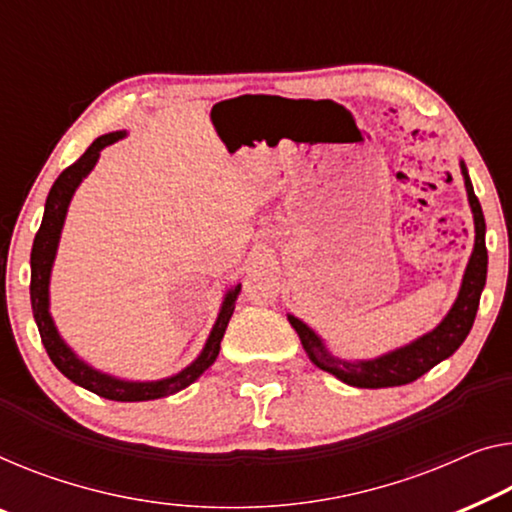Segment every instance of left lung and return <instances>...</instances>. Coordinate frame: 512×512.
Segmentation results:
<instances>
[{
    "instance_id": "obj_1",
    "label": "left lung",
    "mask_w": 512,
    "mask_h": 512,
    "mask_svg": "<svg viewBox=\"0 0 512 512\" xmlns=\"http://www.w3.org/2000/svg\"><path fill=\"white\" fill-rule=\"evenodd\" d=\"M460 170L464 177V188H467L469 207L474 213V250H471L469 264L464 269V278L457 292V299L448 310V315L427 331L421 338H416L409 345L393 349V352L381 354L368 361H347V358L335 356L326 342L310 329L308 324L301 322L299 317L287 315L292 329L299 333L305 354L319 370L329 372L335 379L345 381L356 388H388V386H404L423 377L434 365L446 361L453 356L474 326L480 294H483L485 278H487V248H485V218L480 202L471 186L467 165L460 160Z\"/></svg>"
}]
</instances>
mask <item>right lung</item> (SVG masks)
Returning a JSON list of instances; mask_svg holds the SVG:
<instances>
[{
  "label": "right lung",
  "instance_id": "right-lung-1",
  "mask_svg": "<svg viewBox=\"0 0 512 512\" xmlns=\"http://www.w3.org/2000/svg\"><path fill=\"white\" fill-rule=\"evenodd\" d=\"M121 137H126V131L96 137L85 154L75 160L71 167H66V170L57 177V181L52 183L48 200H45L41 227H38L34 246H32V285H29V296H32L34 319H36L38 333H41L45 352H48L50 361L57 365L61 375L71 379L73 384L101 395L105 400L144 402V400L167 398V395L183 391V388L200 379L204 370L211 368L220 352V340H223L227 324H230L236 296L241 292V282L225 292L223 305H220V312L216 317V324H213V329L209 333L207 342H204V349L200 352V356L172 377L156 379V381H128V379L112 377L108 372L91 368L89 363L82 361V358L66 345V340L61 338L57 331L55 319L50 315L52 264H55L61 230H64V220L68 213V204H71L75 190H78L82 179H87V174L94 170L101 151L117 140H121Z\"/></svg>",
  "mask_w": 512,
  "mask_h": 512
}]
</instances>
